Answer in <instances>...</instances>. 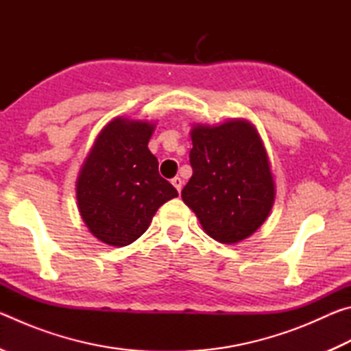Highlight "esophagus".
I'll return each instance as SVG.
<instances>
[{
  "instance_id": "1",
  "label": "esophagus",
  "mask_w": 351,
  "mask_h": 351,
  "mask_svg": "<svg viewBox=\"0 0 351 351\" xmlns=\"http://www.w3.org/2000/svg\"><path fill=\"white\" fill-rule=\"evenodd\" d=\"M171 184H173V187L178 190V193L181 192V189H182V180L180 176H175L173 180H171Z\"/></svg>"
}]
</instances>
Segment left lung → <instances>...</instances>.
I'll return each mask as SVG.
<instances>
[{"instance_id":"1","label":"left lung","mask_w":351,"mask_h":351,"mask_svg":"<svg viewBox=\"0 0 351 351\" xmlns=\"http://www.w3.org/2000/svg\"><path fill=\"white\" fill-rule=\"evenodd\" d=\"M193 175L181 197L204 232L224 245L251 237L266 221L276 184L263 141L246 119L190 130Z\"/></svg>"}]
</instances>
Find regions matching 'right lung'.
Wrapping results in <instances>:
<instances>
[{
	"instance_id": "right-lung-1",
	"label": "right lung",
	"mask_w": 351,
	"mask_h": 351,
	"mask_svg": "<svg viewBox=\"0 0 351 351\" xmlns=\"http://www.w3.org/2000/svg\"><path fill=\"white\" fill-rule=\"evenodd\" d=\"M154 123L114 117L102 128L75 184L77 206L90 232L105 245L128 246L178 192L159 175L148 150Z\"/></svg>"
}]
</instances>
